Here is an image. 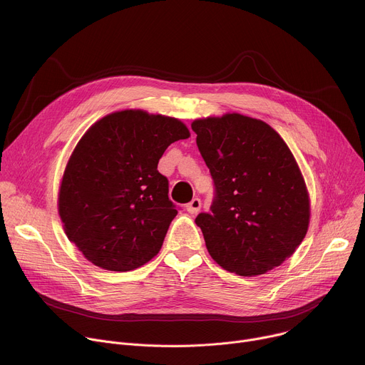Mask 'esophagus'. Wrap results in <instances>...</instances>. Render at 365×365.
<instances>
[{
  "label": "esophagus",
  "instance_id": "esophagus-1",
  "mask_svg": "<svg viewBox=\"0 0 365 365\" xmlns=\"http://www.w3.org/2000/svg\"><path fill=\"white\" fill-rule=\"evenodd\" d=\"M200 206H202V202H200V199L199 197H193L187 205H186V210H187V212L189 214H197L199 212V210H200Z\"/></svg>",
  "mask_w": 365,
  "mask_h": 365
}]
</instances>
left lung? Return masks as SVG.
I'll use <instances>...</instances> for the list:
<instances>
[{"label": "left lung", "mask_w": 365, "mask_h": 365, "mask_svg": "<svg viewBox=\"0 0 365 365\" xmlns=\"http://www.w3.org/2000/svg\"><path fill=\"white\" fill-rule=\"evenodd\" d=\"M217 196L195 220L207 252L251 277L280 266L303 241L310 200L294 155L267 123L237 113L192 123Z\"/></svg>", "instance_id": "left-lung-1"}]
</instances>
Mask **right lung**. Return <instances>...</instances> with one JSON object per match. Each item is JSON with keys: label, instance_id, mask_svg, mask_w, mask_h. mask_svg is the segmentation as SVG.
I'll list each match as a JSON object with an SVG mask.
<instances>
[{"label": "right lung", "instance_id": "obj_1", "mask_svg": "<svg viewBox=\"0 0 365 365\" xmlns=\"http://www.w3.org/2000/svg\"><path fill=\"white\" fill-rule=\"evenodd\" d=\"M187 137L180 120L143 110L108 114L82 135L63 172L58 210L88 262L130 272L158 255L178 215L158 165L172 143Z\"/></svg>", "mask_w": 365, "mask_h": 365}]
</instances>
